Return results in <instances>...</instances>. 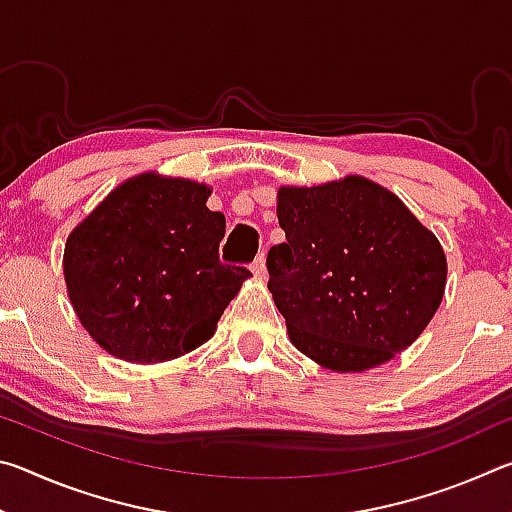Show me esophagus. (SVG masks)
I'll return each instance as SVG.
<instances>
[{
	"instance_id": "obj_1",
	"label": "esophagus",
	"mask_w": 512,
	"mask_h": 512,
	"mask_svg": "<svg viewBox=\"0 0 512 512\" xmlns=\"http://www.w3.org/2000/svg\"><path fill=\"white\" fill-rule=\"evenodd\" d=\"M253 273H255V277H259V280H266V259H264V255H259V257H255V262H253Z\"/></svg>"
}]
</instances>
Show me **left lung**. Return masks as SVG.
<instances>
[{
	"label": "left lung",
	"instance_id": "left-lung-1",
	"mask_svg": "<svg viewBox=\"0 0 512 512\" xmlns=\"http://www.w3.org/2000/svg\"><path fill=\"white\" fill-rule=\"evenodd\" d=\"M277 221L287 241L268 250V291L291 343L323 368L391 361L440 307L445 250L386 187L363 176L280 187Z\"/></svg>",
	"mask_w": 512,
	"mask_h": 512
}]
</instances>
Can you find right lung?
<instances>
[{
  "mask_svg": "<svg viewBox=\"0 0 512 512\" xmlns=\"http://www.w3.org/2000/svg\"><path fill=\"white\" fill-rule=\"evenodd\" d=\"M212 189L155 171L103 198L67 237L63 273L81 325L112 357L178 359L212 339L248 268L219 262Z\"/></svg>",
  "mask_w": 512,
  "mask_h": 512,
  "instance_id": "1",
  "label": "right lung"
}]
</instances>
